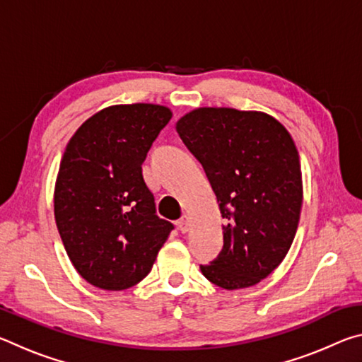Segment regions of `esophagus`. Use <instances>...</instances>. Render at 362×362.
Returning a JSON list of instances; mask_svg holds the SVG:
<instances>
[{
  "mask_svg": "<svg viewBox=\"0 0 362 362\" xmlns=\"http://www.w3.org/2000/svg\"><path fill=\"white\" fill-rule=\"evenodd\" d=\"M188 228H189V217L185 214V216H183V217L179 220V230H180L182 233H187Z\"/></svg>",
  "mask_w": 362,
  "mask_h": 362,
  "instance_id": "esophagus-1",
  "label": "esophagus"
}]
</instances>
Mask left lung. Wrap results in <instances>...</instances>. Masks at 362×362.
Here are the masks:
<instances>
[{
  "mask_svg": "<svg viewBox=\"0 0 362 362\" xmlns=\"http://www.w3.org/2000/svg\"><path fill=\"white\" fill-rule=\"evenodd\" d=\"M175 127L225 218L223 249L201 272L226 291L255 286L284 260L298 226L302 170L291 134L267 113L211 107Z\"/></svg>",
  "mask_w": 362,
  "mask_h": 362,
  "instance_id": "left-lung-1",
  "label": "left lung"
}]
</instances>
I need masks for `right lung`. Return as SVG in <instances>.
<instances>
[{
  "instance_id": "obj_1",
  "label": "right lung",
  "mask_w": 362,
  "mask_h": 362,
  "mask_svg": "<svg viewBox=\"0 0 362 362\" xmlns=\"http://www.w3.org/2000/svg\"><path fill=\"white\" fill-rule=\"evenodd\" d=\"M173 118L153 103L113 105L84 121L60 161L54 216L76 272L103 291L140 283L174 225L156 216L142 164Z\"/></svg>"
}]
</instances>
